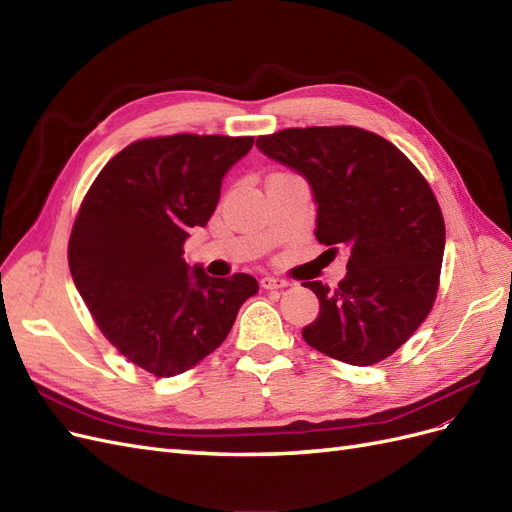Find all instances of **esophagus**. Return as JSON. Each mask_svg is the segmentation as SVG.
<instances>
[{"label": "esophagus", "mask_w": 512, "mask_h": 512, "mask_svg": "<svg viewBox=\"0 0 512 512\" xmlns=\"http://www.w3.org/2000/svg\"><path fill=\"white\" fill-rule=\"evenodd\" d=\"M260 286L267 288V290H275V288H286L288 282H286V280H280V277L265 275V277H260Z\"/></svg>", "instance_id": "obj_1"}]
</instances>
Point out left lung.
<instances>
[{
  "mask_svg": "<svg viewBox=\"0 0 512 512\" xmlns=\"http://www.w3.org/2000/svg\"><path fill=\"white\" fill-rule=\"evenodd\" d=\"M256 147L307 181L318 243L350 252L337 288L303 284L320 301L303 339L350 365L391 356L438 292L446 230L427 181L393 143L361 128H290L258 136Z\"/></svg>",
  "mask_w": 512,
  "mask_h": 512,
  "instance_id": "left-lung-1",
  "label": "left lung"
}]
</instances>
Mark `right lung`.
<instances>
[{
	"mask_svg": "<svg viewBox=\"0 0 512 512\" xmlns=\"http://www.w3.org/2000/svg\"><path fill=\"white\" fill-rule=\"evenodd\" d=\"M252 145L254 136L136 141L100 170L76 215L74 286L108 342L153 376L203 361L258 290L252 275L211 277L183 258L190 230L209 222L226 173Z\"/></svg>",
	"mask_w": 512,
	"mask_h": 512,
	"instance_id": "add662e5",
	"label": "right lung"
}]
</instances>
